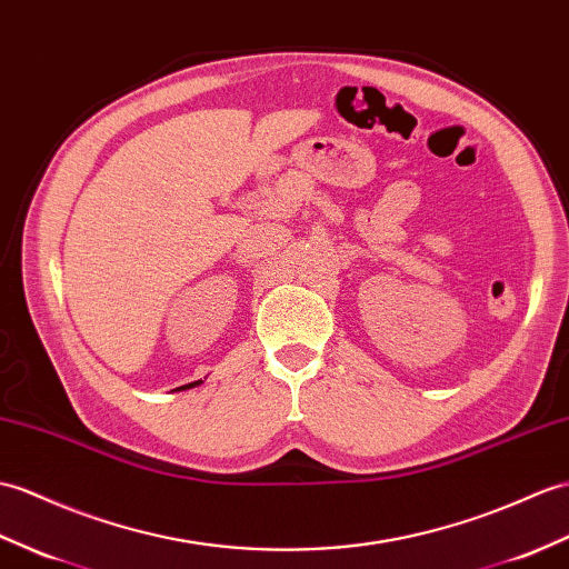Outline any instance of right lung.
Segmentation results:
<instances>
[{"label": "right lung", "mask_w": 569, "mask_h": 569, "mask_svg": "<svg viewBox=\"0 0 569 569\" xmlns=\"http://www.w3.org/2000/svg\"><path fill=\"white\" fill-rule=\"evenodd\" d=\"M203 380H193V382H189V386H181V388H177V390H189V388H196V386H201Z\"/></svg>", "instance_id": "add662e5"}]
</instances>
